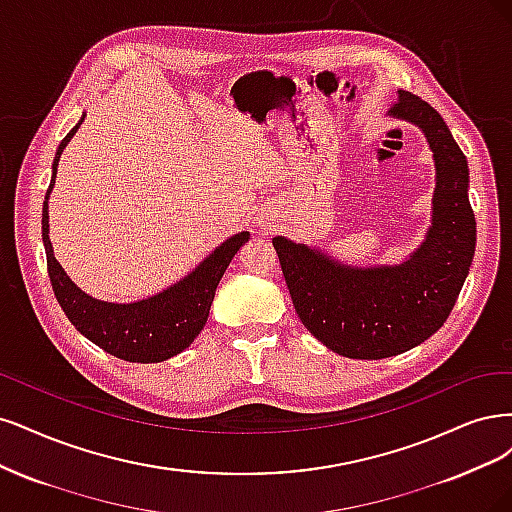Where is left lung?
<instances>
[{
	"mask_svg": "<svg viewBox=\"0 0 512 512\" xmlns=\"http://www.w3.org/2000/svg\"><path fill=\"white\" fill-rule=\"evenodd\" d=\"M389 112L419 125L434 151V217L419 251L400 266L355 270L283 236L272 240L300 321L327 349L351 359L400 355L438 332L474 257L466 155L421 97L400 91Z\"/></svg>",
	"mask_w": 512,
	"mask_h": 512,
	"instance_id": "8db88e82",
	"label": "left lung"
}]
</instances>
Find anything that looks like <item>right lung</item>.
I'll list each match as a JSON object with an SVG mask.
<instances>
[{
    "label": "right lung",
    "mask_w": 512,
    "mask_h": 512,
    "mask_svg": "<svg viewBox=\"0 0 512 512\" xmlns=\"http://www.w3.org/2000/svg\"><path fill=\"white\" fill-rule=\"evenodd\" d=\"M80 123L61 140L57 148L53 180L46 189L42 206V240L46 249L48 278H51L55 298L78 332L106 353L125 361H136V364L166 361L185 351L193 338L204 329L219 280L240 246L249 240V232H240L225 240L187 278L148 300L134 304H110L82 293L53 255V244L48 240L46 202L55 185L59 157L78 131Z\"/></svg>",
    "instance_id": "right-lung-1"
}]
</instances>
